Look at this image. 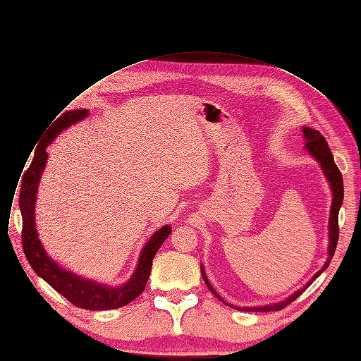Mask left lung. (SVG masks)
Masks as SVG:
<instances>
[{
	"instance_id": "obj_1",
	"label": "left lung",
	"mask_w": 361,
	"mask_h": 361,
	"mask_svg": "<svg viewBox=\"0 0 361 361\" xmlns=\"http://www.w3.org/2000/svg\"><path fill=\"white\" fill-rule=\"evenodd\" d=\"M302 133H303V137H305V148L306 152L317 161L322 169V172L329 183V188H331V192H332V202H331V211H329V223H328V239H329V245H328V258L324 264V267L317 271L313 277L310 279V281L303 286L302 288H299L298 291H294L293 294H290L287 299L281 300V302H277V303H269V305H265V306H243V307H239V306H235V305H230L227 303L220 294H217V291L213 288V286L209 284L207 275H205V271H204V267L201 265V274H202V279L207 284V287L209 288V291L213 293L216 298L219 300H221L224 305L230 306V307H235L236 310H245V312H269V310H281L283 307H286L287 305H290L291 302H294L295 299L299 298V295L317 279L319 275L328 268L334 253H335V249H336V243H338V213H340V208L343 205V200H344V183H343V175L340 172V169L336 167L335 161H334V157H332V153L329 150L328 147V142L324 138V135L316 131L313 128H309V126H303L302 128Z\"/></svg>"
}]
</instances>
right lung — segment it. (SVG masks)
<instances>
[{"label":"right lung","instance_id":"obj_1","mask_svg":"<svg viewBox=\"0 0 361 361\" xmlns=\"http://www.w3.org/2000/svg\"><path fill=\"white\" fill-rule=\"evenodd\" d=\"M87 116V109H74L66 112L62 116L51 122L49 130H47V134L42 138L40 145H37V150L35 152L33 160L23 176V182H21L20 188L18 205L21 211V219H23L21 239H23L25 255L33 271L52 288L62 294L63 298L81 309L109 310L128 305L144 291L148 277H150L154 255L163 245V242L172 233V226L164 224L156 233H153L150 240L142 246L138 264L130 280L115 287L81 277V275L67 268H62L48 255L44 245H42L39 239L35 219L39 182L48 161L47 147L62 131H66L71 125L86 119Z\"/></svg>","mask_w":361,"mask_h":361}]
</instances>
